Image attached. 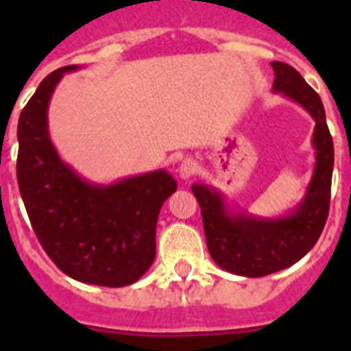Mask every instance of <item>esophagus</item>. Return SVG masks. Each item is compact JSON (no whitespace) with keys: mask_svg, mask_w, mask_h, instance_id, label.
Segmentation results:
<instances>
[{"mask_svg":"<svg viewBox=\"0 0 351 351\" xmlns=\"http://www.w3.org/2000/svg\"><path fill=\"white\" fill-rule=\"evenodd\" d=\"M197 161L193 160V158H184V160L181 161V165H179V178L181 179H190L191 176H195V172H197Z\"/></svg>","mask_w":351,"mask_h":351,"instance_id":"obj_1","label":"esophagus"}]
</instances>
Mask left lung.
<instances>
[{
	"label": "left lung",
	"mask_w": 351,
	"mask_h": 351,
	"mask_svg": "<svg viewBox=\"0 0 351 351\" xmlns=\"http://www.w3.org/2000/svg\"><path fill=\"white\" fill-rule=\"evenodd\" d=\"M271 66L276 75L272 91L300 105L315 121V169L300 202L281 216H258L232 207L214 186L191 184L210 256L223 271L244 278H262L299 262L320 237L330 202L334 145L324 104L295 68L281 61Z\"/></svg>",
	"instance_id": "8db88e82"
}]
</instances>
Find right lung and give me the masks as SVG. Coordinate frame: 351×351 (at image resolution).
<instances>
[{
  "mask_svg": "<svg viewBox=\"0 0 351 351\" xmlns=\"http://www.w3.org/2000/svg\"><path fill=\"white\" fill-rule=\"evenodd\" d=\"M77 70L70 64L49 73L21 112L19 190L40 244L64 274L126 287L153 265L158 214L178 182L161 169L100 184L61 160L49 133V104L64 73Z\"/></svg>",
  "mask_w": 351,
  "mask_h": 351,
  "instance_id": "add662e5",
  "label": "right lung"
}]
</instances>
